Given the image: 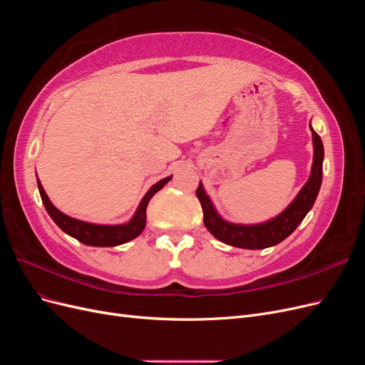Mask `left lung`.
Wrapping results in <instances>:
<instances>
[{
  "label": "left lung",
  "instance_id": "8db88e82",
  "mask_svg": "<svg viewBox=\"0 0 365 365\" xmlns=\"http://www.w3.org/2000/svg\"><path fill=\"white\" fill-rule=\"evenodd\" d=\"M312 130V145H314V161L309 180L302 187V190L294 197V201L286 207L283 212L260 224H235L225 220L217 213L210 196L207 195L202 182H200L196 189V196L201 202L204 212V225L217 240L224 242L227 245L245 248V250H263L280 244L294 230L302 224L304 216L312 208L319 187L323 181V160L324 148L319 135Z\"/></svg>",
  "mask_w": 365,
  "mask_h": 365
}]
</instances>
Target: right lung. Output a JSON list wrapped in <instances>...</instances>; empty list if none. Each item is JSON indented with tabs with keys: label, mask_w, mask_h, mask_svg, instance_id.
Returning <instances> with one entry per match:
<instances>
[{
	"label": "right lung",
	"mask_w": 365,
	"mask_h": 365,
	"mask_svg": "<svg viewBox=\"0 0 365 365\" xmlns=\"http://www.w3.org/2000/svg\"><path fill=\"white\" fill-rule=\"evenodd\" d=\"M36 180H38V189L41 193L43 207H46L47 213L54 220V224H56L63 233H67L68 236L77 239L88 247H117V245H123L126 242L135 239L137 236L141 235V231L146 227V208L150 197L158 190H161L163 187L172 180V175L165 176V178L160 180L157 184H153L150 187L148 193L143 196V200L140 201L134 216H132L128 222L115 224V225L86 222V220L76 219L62 213L61 210H58L51 204L50 197L47 196L46 190H43V187L38 178V175H36Z\"/></svg>",
	"instance_id": "obj_1"
}]
</instances>
